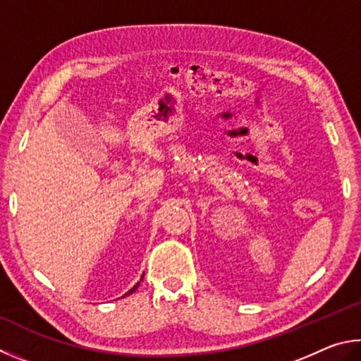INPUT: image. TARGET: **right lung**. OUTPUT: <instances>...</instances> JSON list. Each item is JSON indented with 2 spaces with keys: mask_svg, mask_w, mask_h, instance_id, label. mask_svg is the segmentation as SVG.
<instances>
[{
  "mask_svg": "<svg viewBox=\"0 0 361 361\" xmlns=\"http://www.w3.org/2000/svg\"><path fill=\"white\" fill-rule=\"evenodd\" d=\"M142 277H144V274H142ZM142 277H141V281H142ZM141 281H139V282L136 283V286H135V287H133V288H130V290H128V292H126V293H125L123 296H128V295H131L133 292H136V290H137V287H139V283H141ZM123 296H122V298H123Z\"/></svg>",
  "mask_w": 361,
  "mask_h": 361,
  "instance_id": "add662e5",
  "label": "right lung"
}]
</instances>
